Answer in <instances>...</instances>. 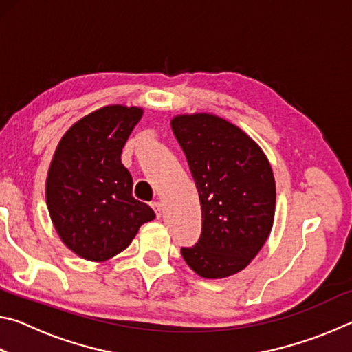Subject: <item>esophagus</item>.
<instances>
[{
  "label": "esophagus",
  "mask_w": 352,
  "mask_h": 352,
  "mask_svg": "<svg viewBox=\"0 0 352 352\" xmlns=\"http://www.w3.org/2000/svg\"><path fill=\"white\" fill-rule=\"evenodd\" d=\"M152 208H153L155 214H157V217H162V211H163V206H162V204H160V201H153V204H152Z\"/></svg>",
  "instance_id": "1"
}]
</instances>
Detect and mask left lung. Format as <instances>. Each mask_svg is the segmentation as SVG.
<instances>
[{
  "instance_id": "8db88e82",
  "label": "left lung",
  "mask_w": 352,
  "mask_h": 352,
  "mask_svg": "<svg viewBox=\"0 0 352 352\" xmlns=\"http://www.w3.org/2000/svg\"><path fill=\"white\" fill-rule=\"evenodd\" d=\"M170 127L199 190L201 234L183 259L199 276L236 275L252 262L275 220L276 184L265 153L212 113L177 115Z\"/></svg>"
}]
</instances>
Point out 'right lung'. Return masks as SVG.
<instances>
[{"label":"right lung","mask_w":352,"mask_h":352,"mask_svg":"<svg viewBox=\"0 0 352 352\" xmlns=\"http://www.w3.org/2000/svg\"><path fill=\"white\" fill-rule=\"evenodd\" d=\"M142 113L141 107H100L74 122L52 155L47 211L60 241L82 259H111L155 219L151 206L133 199L132 175L121 163Z\"/></svg>","instance_id":"right-lung-1"}]
</instances>
